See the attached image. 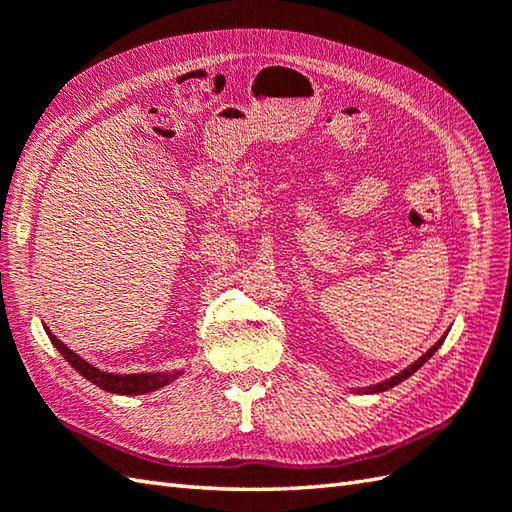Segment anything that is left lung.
<instances>
[{"label": "left lung", "mask_w": 512, "mask_h": 512, "mask_svg": "<svg viewBox=\"0 0 512 512\" xmlns=\"http://www.w3.org/2000/svg\"><path fill=\"white\" fill-rule=\"evenodd\" d=\"M444 343V336H442V339L436 343V345H433L431 347V350L427 352V354H422L420 358H418V361L416 363H411L407 369H402V372L400 374H396L394 378H389V380H385V383H380V385H374V387H367V389H358V391H363V394H378V391H385V389H391V387H394V385H398V383H402V380H405V378H409L413 372H416V369H420L424 363H427L429 361V358L433 356V354H436V350H438V347Z\"/></svg>", "instance_id": "obj_1"}]
</instances>
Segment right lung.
Returning a JSON list of instances; mask_svg holds the SVG:
<instances>
[{
  "label": "right lung",
  "instance_id": "obj_1",
  "mask_svg": "<svg viewBox=\"0 0 512 512\" xmlns=\"http://www.w3.org/2000/svg\"><path fill=\"white\" fill-rule=\"evenodd\" d=\"M52 345L57 347L61 356L68 361L76 372H79L83 378H88L90 383L96 387H101L110 394H123V396H138V394H147V391H154L169 385L171 380H176L182 372H156V374H107L90 365L88 361H83L79 354H74L70 347H65L57 336H54L50 330H46Z\"/></svg>",
  "mask_w": 512,
  "mask_h": 512
}]
</instances>
